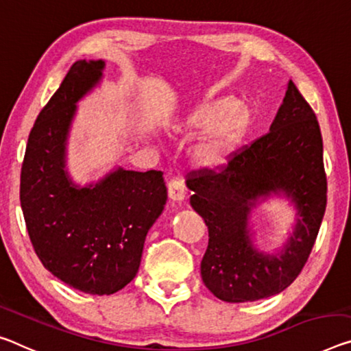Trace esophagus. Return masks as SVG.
Listing matches in <instances>:
<instances>
[{"instance_id":"1","label":"esophagus","mask_w":351,"mask_h":351,"mask_svg":"<svg viewBox=\"0 0 351 351\" xmlns=\"http://www.w3.org/2000/svg\"><path fill=\"white\" fill-rule=\"evenodd\" d=\"M168 196L171 201H176V202H180L185 199L186 196V188L183 185L182 180H177V179H172L168 183Z\"/></svg>"}]
</instances>
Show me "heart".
Wrapping results in <instances>:
<instances>
[{
    "label": "heart",
    "mask_w": 351,
    "mask_h": 351,
    "mask_svg": "<svg viewBox=\"0 0 351 351\" xmlns=\"http://www.w3.org/2000/svg\"><path fill=\"white\" fill-rule=\"evenodd\" d=\"M251 125L247 108L226 97L204 101L191 110L177 125L185 134H197L193 147L194 161L204 169H219L234 157Z\"/></svg>",
    "instance_id": "b5f03b06"
}]
</instances>
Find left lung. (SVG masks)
Wrapping results in <instances>:
<instances>
[{
  "label": "left lung",
  "mask_w": 351,
  "mask_h": 351,
  "mask_svg": "<svg viewBox=\"0 0 351 351\" xmlns=\"http://www.w3.org/2000/svg\"><path fill=\"white\" fill-rule=\"evenodd\" d=\"M186 186L191 207L208 229L201 276L217 298L245 303L282 292L314 247L326 210L323 141L315 112L289 82L269 132L237 150L219 169H194ZM284 192L295 202L299 223L281 255L252 247L247 215L258 197Z\"/></svg>",
  "instance_id": "left-lung-1"
}]
</instances>
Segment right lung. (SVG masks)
Wrapping results in <instances>:
<instances>
[{
  "label": "right lung",
  "mask_w": 351,
  "mask_h": 351,
  "mask_svg": "<svg viewBox=\"0 0 351 351\" xmlns=\"http://www.w3.org/2000/svg\"><path fill=\"white\" fill-rule=\"evenodd\" d=\"M104 61H77L31 128L20 174L29 240L44 267L70 287L111 295L136 276L145 235L166 204L161 171L117 169L75 186L64 152L75 104L101 78Z\"/></svg>",
  "instance_id": "right-lung-1"
}]
</instances>
